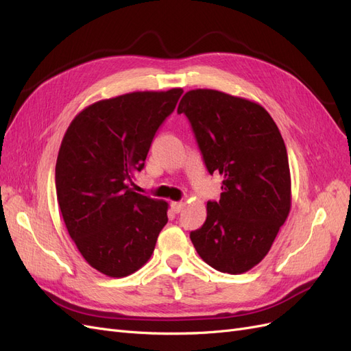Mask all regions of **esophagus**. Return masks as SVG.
Segmentation results:
<instances>
[{"label":"esophagus","instance_id":"1","mask_svg":"<svg viewBox=\"0 0 351 351\" xmlns=\"http://www.w3.org/2000/svg\"><path fill=\"white\" fill-rule=\"evenodd\" d=\"M183 206H184L183 202H173L171 204V209L176 212V214H178V212L183 209Z\"/></svg>","mask_w":351,"mask_h":351}]
</instances>
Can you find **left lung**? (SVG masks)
Wrapping results in <instances>:
<instances>
[{
    "instance_id": "1",
    "label": "left lung",
    "mask_w": 351,
    "mask_h": 351,
    "mask_svg": "<svg viewBox=\"0 0 351 351\" xmlns=\"http://www.w3.org/2000/svg\"><path fill=\"white\" fill-rule=\"evenodd\" d=\"M196 137L209 174L222 177L221 197L190 232L199 256L219 272L243 274L269 252L291 206L289 156L268 111L214 89L186 92L177 108Z\"/></svg>"
}]
</instances>
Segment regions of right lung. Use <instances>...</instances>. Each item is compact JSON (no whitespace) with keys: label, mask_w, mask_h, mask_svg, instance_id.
Instances as JSON below:
<instances>
[{"label":"right lung","mask_w":351,"mask_h":351,"mask_svg":"<svg viewBox=\"0 0 351 351\" xmlns=\"http://www.w3.org/2000/svg\"><path fill=\"white\" fill-rule=\"evenodd\" d=\"M182 93L174 88L98 101L74 117L62 137L56 165L61 215L84 261L108 277L142 268L168 221L165 200L132 186Z\"/></svg>","instance_id":"obj_1"}]
</instances>
